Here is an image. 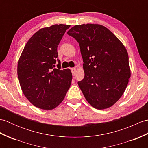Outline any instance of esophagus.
<instances>
[{
  "label": "esophagus",
  "mask_w": 148,
  "mask_h": 148,
  "mask_svg": "<svg viewBox=\"0 0 148 148\" xmlns=\"http://www.w3.org/2000/svg\"><path fill=\"white\" fill-rule=\"evenodd\" d=\"M71 72H72V75H73V76H74L75 73H76V68H71Z\"/></svg>",
  "instance_id": "obj_1"
}]
</instances>
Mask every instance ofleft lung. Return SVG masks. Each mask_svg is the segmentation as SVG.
I'll return each instance as SVG.
<instances>
[{
    "mask_svg": "<svg viewBox=\"0 0 148 148\" xmlns=\"http://www.w3.org/2000/svg\"><path fill=\"white\" fill-rule=\"evenodd\" d=\"M67 34L79 44L84 77L77 83L86 100L97 109L110 108L121 98L131 76L125 46L99 24L75 25Z\"/></svg>",
    "mask_w": 148,
    "mask_h": 148,
    "instance_id": "8db88e82",
    "label": "left lung"
}]
</instances>
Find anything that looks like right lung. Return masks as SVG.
<instances>
[{
  "instance_id": "1",
  "label": "right lung",
  "mask_w": 148,
  "mask_h": 148,
  "mask_svg": "<svg viewBox=\"0 0 148 148\" xmlns=\"http://www.w3.org/2000/svg\"><path fill=\"white\" fill-rule=\"evenodd\" d=\"M71 25H53L42 28L30 37L18 63V77L22 92L32 104L45 110L56 108L71 86L69 69H60L57 47ZM59 62L58 69L54 64Z\"/></svg>"
}]
</instances>
